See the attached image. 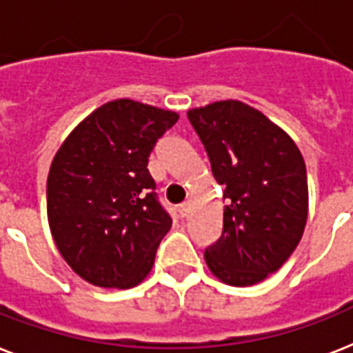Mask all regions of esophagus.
I'll list each match as a JSON object with an SVG mask.
<instances>
[{"instance_id":"obj_1","label":"esophagus","mask_w":353,"mask_h":353,"mask_svg":"<svg viewBox=\"0 0 353 353\" xmlns=\"http://www.w3.org/2000/svg\"><path fill=\"white\" fill-rule=\"evenodd\" d=\"M188 212H190V203H188V201L181 203V205H179V216L186 217V216H188Z\"/></svg>"}]
</instances>
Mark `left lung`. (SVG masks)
I'll return each instance as SVG.
<instances>
[{
  "mask_svg": "<svg viewBox=\"0 0 353 353\" xmlns=\"http://www.w3.org/2000/svg\"><path fill=\"white\" fill-rule=\"evenodd\" d=\"M188 121L225 188L223 234L205 250L206 265L226 285H256L279 270L305 232V159L285 130L241 101L192 108Z\"/></svg>",
  "mask_w": 353,
  "mask_h": 353,
  "instance_id": "obj_1",
  "label": "left lung"
}]
</instances>
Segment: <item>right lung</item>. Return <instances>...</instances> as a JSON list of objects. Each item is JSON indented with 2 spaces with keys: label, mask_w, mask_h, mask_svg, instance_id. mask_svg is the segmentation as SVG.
Segmentation results:
<instances>
[{
  "label": "right lung",
  "mask_w": 353,
  "mask_h": 353,
  "mask_svg": "<svg viewBox=\"0 0 353 353\" xmlns=\"http://www.w3.org/2000/svg\"><path fill=\"white\" fill-rule=\"evenodd\" d=\"M177 119L132 99L108 101L54 156L48 225L63 259L90 285L132 288L152 270L172 217L157 201L148 157Z\"/></svg>",
  "instance_id": "add662e5"
}]
</instances>
